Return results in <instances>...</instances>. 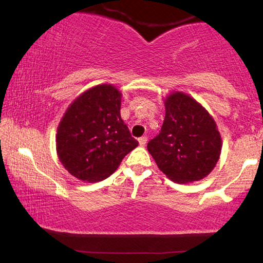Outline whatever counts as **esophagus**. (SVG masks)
<instances>
[{
	"label": "esophagus",
	"mask_w": 263,
	"mask_h": 263,
	"mask_svg": "<svg viewBox=\"0 0 263 263\" xmlns=\"http://www.w3.org/2000/svg\"><path fill=\"white\" fill-rule=\"evenodd\" d=\"M146 141H148V139H146V136H142L139 139V143L140 145H145L146 144Z\"/></svg>",
	"instance_id": "obj_1"
}]
</instances>
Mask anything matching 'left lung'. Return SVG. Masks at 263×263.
Listing matches in <instances>:
<instances>
[{"label":"left lung","mask_w":263,"mask_h":263,"mask_svg":"<svg viewBox=\"0 0 263 263\" xmlns=\"http://www.w3.org/2000/svg\"><path fill=\"white\" fill-rule=\"evenodd\" d=\"M165 119L148 151L170 180L188 183L208 177L222 153V137L208 110L192 96L173 91L164 98Z\"/></svg>","instance_id":"1"}]
</instances>
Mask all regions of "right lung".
Instances as JSON below:
<instances>
[{"mask_svg":"<svg viewBox=\"0 0 263 263\" xmlns=\"http://www.w3.org/2000/svg\"><path fill=\"white\" fill-rule=\"evenodd\" d=\"M121 98L113 84H98L68 106L55 142L60 162L71 176L86 182L104 180L139 145L120 115Z\"/></svg>","mask_w":263,"mask_h":263,"instance_id":"obj_1","label":"right lung"}]
</instances>
